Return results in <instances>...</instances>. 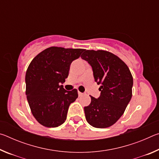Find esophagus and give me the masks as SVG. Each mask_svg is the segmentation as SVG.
Returning <instances> with one entry per match:
<instances>
[{"mask_svg":"<svg viewBox=\"0 0 159 159\" xmlns=\"http://www.w3.org/2000/svg\"><path fill=\"white\" fill-rule=\"evenodd\" d=\"M78 94H79V96H82L83 95V93L79 92H79H78Z\"/></svg>","mask_w":159,"mask_h":159,"instance_id":"esophagus-1","label":"esophagus"}]
</instances>
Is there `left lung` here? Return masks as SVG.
<instances>
[{"instance_id": "left-lung-1", "label": "left lung", "mask_w": 159, "mask_h": 159, "mask_svg": "<svg viewBox=\"0 0 159 159\" xmlns=\"http://www.w3.org/2000/svg\"><path fill=\"white\" fill-rule=\"evenodd\" d=\"M93 69L95 82L101 85L98 99L84 107L88 123L98 128L114 125L124 113L132 98L133 79L128 66L114 54L86 50L81 56Z\"/></svg>"}]
</instances>
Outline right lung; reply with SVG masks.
I'll list each match as a JSON object with an SVG mask.
<instances>
[{
	"label": "right lung",
	"instance_id": "right-lung-1",
	"mask_svg": "<svg viewBox=\"0 0 159 159\" xmlns=\"http://www.w3.org/2000/svg\"><path fill=\"white\" fill-rule=\"evenodd\" d=\"M84 49L50 47L36 56L25 76L26 95L37 121L48 128L58 127L66 119L69 107L78 91H67L61 84L68 77L72 61Z\"/></svg>",
	"mask_w": 159,
	"mask_h": 159
}]
</instances>
